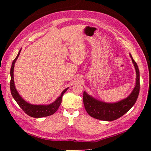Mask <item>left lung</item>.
Listing matches in <instances>:
<instances>
[{"label":"left lung","instance_id":"obj_1","mask_svg":"<svg viewBox=\"0 0 151 151\" xmlns=\"http://www.w3.org/2000/svg\"><path fill=\"white\" fill-rule=\"evenodd\" d=\"M137 73L136 86L127 99L116 103H106L96 100L84 92L83 103L86 111L91 116L101 121H111L124 115L131 109L137 100L140 91V74L137 64L132 58Z\"/></svg>","mask_w":151,"mask_h":151}]
</instances>
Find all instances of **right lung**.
Here are the masks:
<instances>
[{"label":"right lung","mask_w":151,"mask_h":151,"mask_svg":"<svg viewBox=\"0 0 151 151\" xmlns=\"http://www.w3.org/2000/svg\"><path fill=\"white\" fill-rule=\"evenodd\" d=\"M20 51H21V50H20L19 54H18L17 57L14 58L13 62H12L11 68V83H10V87H11V93L12 96L14 100L16 101L17 104H19V106L22 109V111L30 116L34 117V118H41V117L52 115L57 111L58 107L60 105L61 102H62V97L68 88L65 89L63 91L60 96L54 103L48 104V105H34V104H30L27 103L26 101L22 99V97L19 95V94L18 93L17 91L15 88L14 83L13 70L14 63L17 60L18 57H19Z\"/></svg>","instance_id":"obj_1"}]
</instances>
